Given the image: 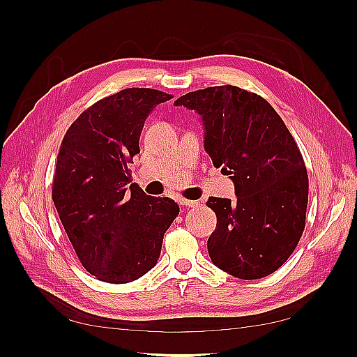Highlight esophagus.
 Segmentation results:
<instances>
[{"label":"esophagus","instance_id":"obj_1","mask_svg":"<svg viewBox=\"0 0 357 357\" xmlns=\"http://www.w3.org/2000/svg\"><path fill=\"white\" fill-rule=\"evenodd\" d=\"M180 204H181V205H186V207H197V205H199V201H192V199L181 198V199H180Z\"/></svg>","mask_w":357,"mask_h":357}]
</instances>
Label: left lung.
<instances>
[{
  "instance_id": "8db88e82",
  "label": "left lung",
  "mask_w": 357,
  "mask_h": 357,
  "mask_svg": "<svg viewBox=\"0 0 357 357\" xmlns=\"http://www.w3.org/2000/svg\"><path fill=\"white\" fill-rule=\"evenodd\" d=\"M174 104L201 114L205 152L235 186L236 201H207L218 215L211 262L243 280L273 274L298 245L308 204L307 168L283 119L262 96L231 84Z\"/></svg>"
}]
</instances>
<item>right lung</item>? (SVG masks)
<instances>
[{
	"label": "right lung",
	"instance_id": "add662e5",
	"mask_svg": "<svg viewBox=\"0 0 357 357\" xmlns=\"http://www.w3.org/2000/svg\"><path fill=\"white\" fill-rule=\"evenodd\" d=\"M171 98L123 89L84 110L61 143L52 199L79 261L101 282L131 283L149 273L180 211L174 199L149 197L135 183L126 188L144 121Z\"/></svg>",
	"mask_w": 357,
	"mask_h": 357
}]
</instances>
